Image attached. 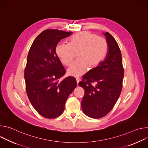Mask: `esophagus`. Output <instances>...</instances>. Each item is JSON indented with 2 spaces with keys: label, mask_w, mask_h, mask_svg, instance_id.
<instances>
[{
  "label": "esophagus",
  "mask_w": 148,
  "mask_h": 148,
  "mask_svg": "<svg viewBox=\"0 0 148 148\" xmlns=\"http://www.w3.org/2000/svg\"><path fill=\"white\" fill-rule=\"evenodd\" d=\"M75 79H76V81H77V84H78V82L80 81V79H79V78H78V77H77Z\"/></svg>",
  "instance_id": "34e87169"
}]
</instances>
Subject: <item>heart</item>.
Returning a JSON list of instances; mask_svg holds the SVG:
<instances>
[{"label":"heart","mask_w":148,"mask_h":148,"mask_svg":"<svg viewBox=\"0 0 148 148\" xmlns=\"http://www.w3.org/2000/svg\"><path fill=\"white\" fill-rule=\"evenodd\" d=\"M108 43L105 38L98 37L90 32H82L74 35L69 44L57 46L56 53L63 64L69 66L77 53V60L67 70V73L74 77L85 74L88 67L98 66L106 57Z\"/></svg>","instance_id":"1"}]
</instances>
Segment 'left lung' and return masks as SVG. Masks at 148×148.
Masks as SVG:
<instances>
[{
  "mask_svg": "<svg viewBox=\"0 0 148 148\" xmlns=\"http://www.w3.org/2000/svg\"><path fill=\"white\" fill-rule=\"evenodd\" d=\"M108 43L106 57L101 64L82 77L78 85L85 90L81 108L86 115L101 118L110 112L122 90L124 71L121 53L115 38L108 32L103 33ZM94 82L96 85L91 84Z\"/></svg>",
  "mask_w": 148,
  "mask_h": 148,
  "instance_id": "left-lung-1",
  "label": "left lung"
}]
</instances>
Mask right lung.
Listing matches in <instances>:
<instances>
[{
	"mask_svg": "<svg viewBox=\"0 0 148 148\" xmlns=\"http://www.w3.org/2000/svg\"><path fill=\"white\" fill-rule=\"evenodd\" d=\"M71 33L56 29L42 32L28 53L25 70L27 94L34 108L47 118L61 115L69 96L77 87L73 77L59 82L66 70L56 53L58 42Z\"/></svg>",
	"mask_w": 148,
	"mask_h": 148,
	"instance_id": "add662e5",
	"label": "right lung"
}]
</instances>
